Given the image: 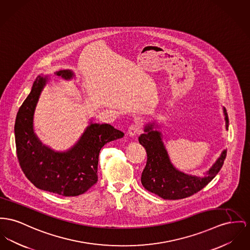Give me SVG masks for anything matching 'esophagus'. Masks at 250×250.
I'll return each mask as SVG.
<instances>
[{"mask_svg": "<svg viewBox=\"0 0 250 250\" xmlns=\"http://www.w3.org/2000/svg\"><path fill=\"white\" fill-rule=\"evenodd\" d=\"M128 133L130 135H137L139 133H142V126L140 123H133L128 130Z\"/></svg>", "mask_w": 250, "mask_h": 250, "instance_id": "1", "label": "esophagus"}]
</instances>
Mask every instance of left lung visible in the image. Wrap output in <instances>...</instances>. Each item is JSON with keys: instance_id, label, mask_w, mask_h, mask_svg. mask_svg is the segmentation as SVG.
<instances>
[{"instance_id": "left-lung-1", "label": "left lung", "mask_w": 250, "mask_h": 250, "mask_svg": "<svg viewBox=\"0 0 250 250\" xmlns=\"http://www.w3.org/2000/svg\"><path fill=\"white\" fill-rule=\"evenodd\" d=\"M226 126L229 128V117L226 109ZM138 140L147 151V163L141 175V183L150 192L163 199L177 200L189 197L209 183L224 164L227 150H224L215 164L203 178L189 176L178 171L170 164L160 133L152 131V125L145 129Z\"/></svg>"}]
</instances>
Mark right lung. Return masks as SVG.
Segmentation results:
<instances>
[{
	"mask_svg": "<svg viewBox=\"0 0 250 250\" xmlns=\"http://www.w3.org/2000/svg\"><path fill=\"white\" fill-rule=\"evenodd\" d=\"M71 79L70 70L56 73ZM39 77L32 90L18 111L15 121V141L18 160L27 179L40 189L62 196H78L98 181V164L101 148L124 133L109 124H91L78 144L67 152H55L42 146L35 135V107L45 84Z\"/></svg>",
	"mask_w": 250,
	"mask_h": 250,
	"instance_id": "obj_1",
	"label": "right lung"
}]
</instances>
